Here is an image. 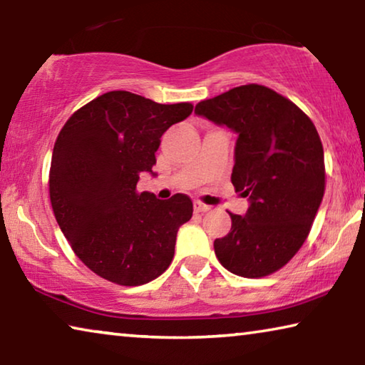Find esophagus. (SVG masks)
<instances>
[{
  "label": "esophagus",
  "instance_id": "esophagus-1",
  "mask_svg": "<svg viewBox=\"0 0 365 365\" xmlns=\"http://www.w3.org/2000/svg\"><path fill=\"white\" fill-rule=\"evenodd\" d=\"M209 207L207 205H205V202H201V201H195V212H200V214H202V212H207L209 211Z\"/></svg>",
  "mask_w": 365,
  "mask_h": 365
}]
</instances>
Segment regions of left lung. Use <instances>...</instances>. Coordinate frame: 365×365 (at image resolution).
I'll return each mask as SVG.
<instances>
[{
	"mask_svg": "<svg viewBox=\"0 0 365 365\" xmlns=\"http://www.w3.org/2000/svg\"><path fill=\"white\" fill-rule=\"evenodd\" d=\"M195 113L238 133L232 183L250 197L245 215L214 242L235 275L261 279L287 265L311 232L325 191L324 148L312 120L264 85L237 86Z\"/></svg>",
	"mask_w": 365,
	"mask_h": 365,
	"instance_id": "8db88e82",
	"label": "left lung"
}]
</instances>
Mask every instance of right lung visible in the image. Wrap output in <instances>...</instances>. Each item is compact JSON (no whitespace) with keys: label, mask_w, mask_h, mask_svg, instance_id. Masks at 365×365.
<instances>
[{"label":"right lung","mask_w":365,"mask_h":365,"mask_svg":"<svg viewBox=\"0 0 365 365\" xmlns=\"http://www.w3.org/2000/svg\"><path fill=\"white\" fill-rule=\"evenodd\" d=\"M193 104H159L108 91L77 109L56 138L49 169L53 212L72 251L101 279L138 287L165 272L177 232L193 215L190 196L138 193L160 137Z\"/></svg>","instance_id":"right-lung-1"}]
</instances>
